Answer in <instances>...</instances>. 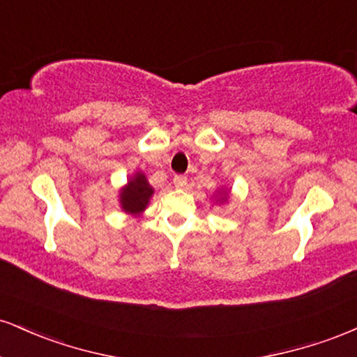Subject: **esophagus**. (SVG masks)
<instances>
[{"label": "esophagus", "mask_w": 357, "mask_h": 357, "mask_svg": "<svg viewBox=\"0 0 357 357\" xmlns=\"http://www.w3.org/2000/svg\"><path fill=\"white\" fill-rule=\"evenodd\" d=\"M173 183L176 188H184L188 184V178L184 174H176L173 178Z\"/></svg>", "instance_id": "esophagus-1"}]
</instances>
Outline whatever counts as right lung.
Wrapping results in <instances>:
<instances>
[{
    "label": "right lung",
    "mask_w": 357,
    "mask_h": 357,
    "mask_svg": "<svg viewBox=\"0 0 357 357\" xmlns=\"http://www.w3.org/2000/svg\"><path fill=\"white\" fill-rule=\"evenodd\" d=\"M153 192V188L146 181V176L137 173L121 192L122 210L137 215V213H141L147 206Z\"/></svg>",
    "instance_id": "1"
}]
</instances>
